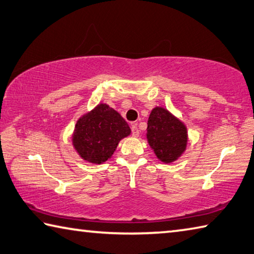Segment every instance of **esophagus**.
Returning a JSON list of instances; mask_svg holds the SVG:
<instances>
[{"mask_svg":"<svg viewBox=\"0 0 254 254\" xmlns=\"http://www.w3.org/2000/svg\"><path fill=\"white\" fill-rule=\"evenodd\" d=\"M131 132H132V135L134 136V137L139 136V134H140V131H139V128H137L136 124H133V126L131 127Z\"/></svg>","mask_w":254,"mask_h":254,"instance_id":"esophagus-1","label":"esophagus"}]
</instances>
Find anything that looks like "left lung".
Instances as JSON below:
<instances>
[{
	"instance_id": "left-lung-1",
	"label": "left lung",
	"mask_w": 254,
	"mask_h": 254,
	"mask_svg": "<svg viewBox=\"0 0 254 254\" xmlns=\"http://www.w3.org/2000/svg\"><path fill=\"white\" fill-rule=\"evenodd\" d=\"M146 131L147 142L156 158L164 163L177 161L187 149V127L167 109L156 107L152 110Z\"/></svg>"
}]
</instances>
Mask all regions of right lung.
I'll use <instances>...</instances> for the list:
<instances>
[{"instance_id":"1","label":"right lung","mask_w":254,"mask_h":254,"mask_svg":"<svg viewBox=\"0 0 254 254\" xmlns=\"http://www.w3.org/2000/svg\"><path fill=\"white\" fill-rule=\"evenodd\" d=\"M131 134V128L120 113L100 103L77 120L72 143L83 160L101 164L114 153L119 142Z\"/></svg>"}]
</instances>
